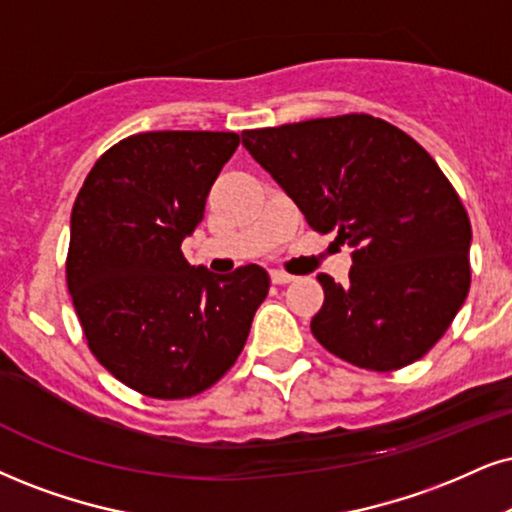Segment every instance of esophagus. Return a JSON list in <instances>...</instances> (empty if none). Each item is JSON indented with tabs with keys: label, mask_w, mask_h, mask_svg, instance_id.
I'll list each match as a JSON object with an SVG mask.
<instances>
[{
	"label": "esophagus",
	"mask_w": 512,
	"mask_h": 512,
	"mask_svg": "<svg viewBox=\"0 0 512 512\" xmlns=\"http://www.w3.org/2000/svg\"><path fill=\"white\" fill-rule=\"evenodd\" d=\"M270 280H273V285H287V282L294 280V275L282 273V270H270Z\"/></svg>",
	"instance_id": "obj_1"
}]
</instances>
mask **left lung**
Segmentation results:
<instances>
[{
	"mask_svg": "<svg viewBox=\"0 0 512 512\" xmlns=\"http://www.w3.org/2000/svg\"><path fill=\"white\" fill-rule=\"evenodd\" d=\"M242 144L315 232L353 249L346 285L318 275L313 337L365 370L425 356L470 292V218L437 161L368 113L244 130Z\"/></svg>",
	"mask_w": 512,
	"mask_h": 512,
	"instance_id": "8db88e82",
	"label": "left lung"
}]
</instances>
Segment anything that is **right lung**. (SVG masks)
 Segmentation results:
<instances>
[{
  "instance_id": "1",
  "label": "right lung",
  "mask_w": 512,
  "mask_h": 512,
  "mask_svg": "<svg viewBox=\"0 0 512 512\" xmlns=\"http://www.w3.org/2000/svg\"><path fill=\"white\" fill-rule=\"evenodd\" d=\"M237 147V132L130 135L99 156L73 204L66 282L87 346L151 399H189L216 384L268 296L256 263L213 275L180 249Z\"/></svg>"
}]
</instances>
